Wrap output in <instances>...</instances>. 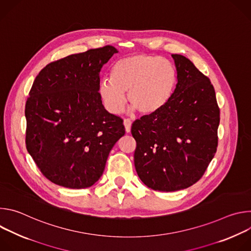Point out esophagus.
<instances>
[{
	"label": "esophagus",
	"mask_w": 251,
	"mask_h": 251,
	"mask_svg": "<svg viewBox=\"0 0 251 251\" xmlns=\"http://www.w3.org/2000/svg\"><path fill=\"white\" fill-rule=\"evenodd\" d=\"M123 124H124V126H125V131H126L127 133H130V131H131V126H132V121H131L130 119H124Z\"/></svg>",
	"instance_id": "1"
}]
</instances>
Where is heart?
Here are the masks:
<instances>
[{
  "label": "heart",
  "mask_w": 251,
  "mask_h": 251,
  "mask_svg": "<svg viewBox=\"0 0 251 251\" xmlns=\"http://www.w3.org/2000/svg\"><path fill=\"white\" fill-rule=\"evenodd\" d=\"M113 78H103L99 96L110 113L118 114L127 101L130 110L148 115L165 104L174 87L176 71L171 62L160 56L137 53L119 59L112 68Z\"/></svg>",
  "instance_id": "b5f03b06"
}]
</instances>
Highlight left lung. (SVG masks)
<instances>
[{"mask_svg": "<svg viewBox=\"0 0 251 251\" xmlns=\"http://www.w3.org/2000/svg\"><path fill=\"white\" fill-rule=\"evenodd\" d=\"M175 89L156 112L133 122L134 164L154 191L175 192L197 183L218 147L220 108L210 80L186 56L172 54Z\"/></svg>", "mask_w": 251, "mask_h": 251, "instance_id": "obj_1", "label": "left lung"}]
</instances>
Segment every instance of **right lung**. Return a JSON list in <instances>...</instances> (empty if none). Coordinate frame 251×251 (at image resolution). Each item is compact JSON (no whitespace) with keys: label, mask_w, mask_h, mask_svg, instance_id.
Wrapping results in <instances>:
<instances>
[{"label":"right lung","mask_w":251,"mask_h":251,"mask_svg":"<svg viewBox=\"0 0 251 251\" xmlns=\"http://www.w3.org/2000/svg\"><path fill=\"white\" fill-rule=\"evenodd\" d=\"M112 46L50 62L35 77L25 103L26 149L55 185L85 189L103 174L108 155L125 134L123 120L107 111L98 93Z\"/></svg>","instance_id":"right-lung-1"}]
</instances>
